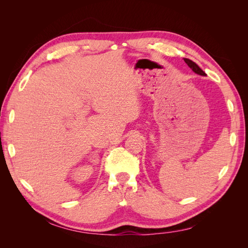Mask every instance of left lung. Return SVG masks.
I'll list each match as a JSON object with an SVG mask.
<instances>
[{"label": "left lung", "instance_id": "1", "mask_svg": "<svg viewBox=\"0 0 248 248\" xmlns=\"http://www.w3.org/2000/svg\"><path fill=\"white\" fill-rule=\"evenodd\" d=\"M184 61H185V63L189 66V68L194 72V73H197V74H200V76H206V73L202 71L200 67L194 63L193 61H191V60H189V59H186V58H184Z\"/></svg>", "mask_w": 248, "mask_h": 248}]
</instances>
